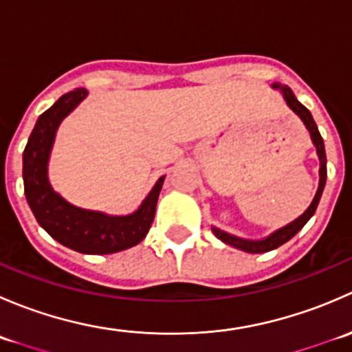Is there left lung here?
<instances>
[{"label": "left lung", "mask_w": 352, "mask_h": 352, "mask_svg": "<svg viewBox=\"0 0 352 352\" xmlns=\"http://www.w3.org/2000/svg\"><path fill=\"white\" fill-rule=\"evenodd\" d=\"M272 87L279 88V90L283 91L286 104L289 105V109L293 110V112L296 113L301 120H303V124L307 126V129L310 131L311 141H314V144L317 146L318 158H320V182H318V190H317V194H315L314 201H311L310 208H308L307 211L300 216V218L294 219V221L289 223V225H286L285 228L274 232L271 236H267L265 240H258V242H254V240H243V239H239V236L228 235V233L221 232V230H218V228H212V232H214V235L218 236L219 240H223L225 243L232 245V247L240 248V250L248 252V254H264V252L274 250V248L281 247L283 243H286L287 240L293 239V236L296 235V233L300 232L305 225H307V221L315 214V211H317V206H318V202H320L322 192H324L325 180H327V156H325L324 140H322L320 133H318V127H317V124H315L314 117H311L310 110L296 100V97H294V94L291 91L289 87H281V85H278V83H274Z\"/></svg>", "instance_id": "1"}]
</instances>
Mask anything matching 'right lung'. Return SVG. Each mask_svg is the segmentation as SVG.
<instances>
[{"label":"right lung","mask_w":352,"mask_h":352,"mask_svg":"<svg viewBox=\"0 0 352 352\" xmlns=\"http://www.w3.org/2000/svg\"><path fill=\"white\" fill-rule=\"evenodd\" d=\"M85 97L83 88L67 91L35 122L23 151L25 197L38 225L59 243L81 254H116L134 247L148 235L165 177H160L141 208L129 216H107L74 208L56 194L47 180V160L56 131Z\"/></svg>","instance_id":"1"}]
</instances>
